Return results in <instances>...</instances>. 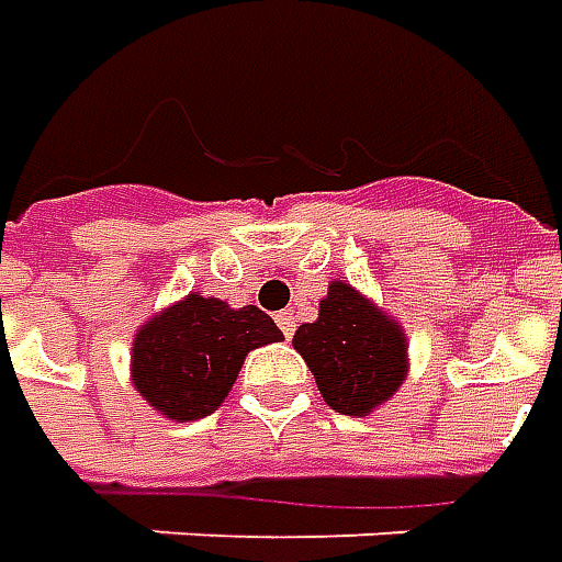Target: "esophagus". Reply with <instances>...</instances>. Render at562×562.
Masks as SVG:
<instances>
[{
  "instance_id": "1",
  "label": "esophagus",
  "mask_w": 562,
  "mask_h": 562,
  "mask_svg": "<svg viewBox=\"0 0 562 562\" xmlns=\"http://www.w3.org/2000/svg\"><path fill=\"white\" fill-rule=\"evenodd\" d=\"M277 326H280L285 338H292V331H295V313L292 311L277 313Z\"/></svg>"
}]
</instances>
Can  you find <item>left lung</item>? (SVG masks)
<instances>
[{"label":"left lung","mask_w":562,"mask_h":562,"mask_svg":"<svg viewBox=\"0 0 562 562\" xmlns=\"http://www.w3.org/2000/svg\"><path fill=\"white\" fill-rule=\"evenodd\" d=\"M316 387L341 415H369L406 378V335L350 282L335 280L319 316L292 338Z\"/></svg>","instance_id":"8db88e82"}]
</instances>
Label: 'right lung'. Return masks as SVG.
<instances>
[{"label":"right lung","mask_w":562,"mask_h":562,"mask_svg":"<svg viewBox=\"0 0 562 562\" xmlns=\"http://www.w3.org/2000/svg\"><path fill=\"white\" fill-rule=\"evenodd\" d=\"M277 323L200 292L144 323L132 345V384L171 422H196L224 403L246 353L280 341Z\"/></svg>","instance_id":"right-lung-1"}]
</instances>
